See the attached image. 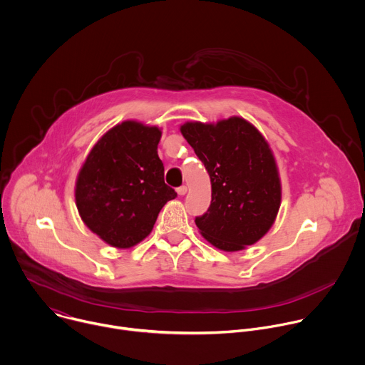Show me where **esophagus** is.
Listing matches in <instances>:
<instances>
[{
    "label": "esophagus",
    "instance_id": "34e87169",
    "mask_svg": "<svg viewBox=\"0 0 365 365\" xmlns=\"http://www.w3.org/2000/svg\"><path fill=\"white\" fill-rule=\"evenodd\" d=\"M177 192H178V195H184V194H187V187H185V185L178 187V188H177Z\"/></svg>",
    "mask_w": 365,
    "mask_h": 365
}]
</instances>
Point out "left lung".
I'll use <instances>...</instances> for the list:
<instances>
[{
	"mask_svg": "<svg viewBox=\"0 0 365 365\" xmlns=\"http://www.w3.org/2000/svg\"><path fill=\"white\" fill-rule=\"evenodd\" d=\"M181 134L211 178V204L195 218L201 235L230 252L255 244L274 224L281 204L278 170L265 138L240 117L185 123Z\"/></svg>",
	"mask_w": 365,
	"mask_h": 365,
	"instance_id": "1",
	"label": "left lung"
}]
</instances>
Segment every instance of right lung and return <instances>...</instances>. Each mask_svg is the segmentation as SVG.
<instances>
[{"instance_id":"add662e5","label":"right lung","mask_w":365,"mask_h":365,"mask_svg":"<svg viewBox=\"0 0 365 365\" xmlns=\"http://www.w3.org/2000/svg\"><path fill=\"white\" fill-rule=\"evenodd\" d=\"M158 127L124 121L93 147L76 184L84 224L115 248H130L153 230L161 208L177 197L164 182Z\"/></svg>"}]
</instances>
